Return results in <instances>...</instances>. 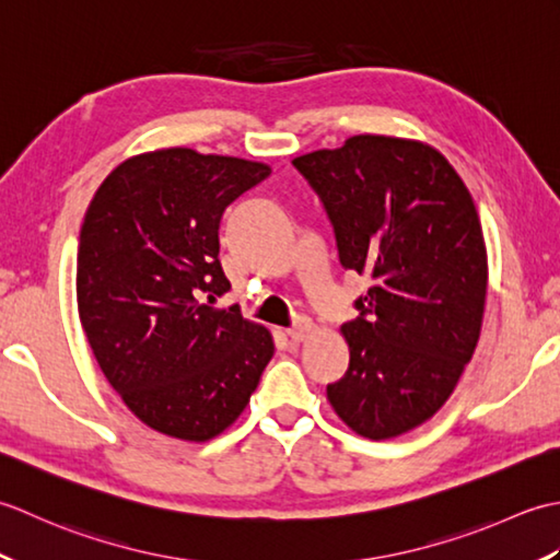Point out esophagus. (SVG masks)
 I'll list each match as a JSON object with an SVG mask.
<instances>
[{
	"label": "esophagus",
	"instance_id": "esophagus-1",
	"mask_svg": "<svg viewBox=\"0 0 560 560\" xmlns=\"http://www.w3.org/2000/svg\"><path fill=\"white\" fill-rule=\"evenodd\" d=\"M311 331H313V323H311V319L301 317L299 323H295L293 327L287 329V337H289L291 341H303L307 335H311Z\"/></svg>",
	"mask_w": 560,
	"mask_h": 560
}]
</instances>
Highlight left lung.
<instances>
[{
    "mask_svg": "<svg viewBox=\"0 0 560 560\" xmlns=\"http://www.w3.org/2000/svg\"><path fill=\"white\" fill-rule=\"evenodd\" d=\"M293 165L323 199L341 267L371 279L341 325L349 371L327 399L359 435L397 438L443 407L477 349L489 287L477 207L421 141L359 135Z\"/></svg>",
    "mask_w": 560,
    "mask_h": 560,
    "instance_id": "1",
    "label": "left lung"
}]
</instances>
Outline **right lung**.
Instances as JSON below:
<instances>
[{
    "label": "right lung",
    "instance_id": "1",
    "mask_svg": "<svg viewBox=\"0 0 560 560\" xmlns=\"http://www.w3.org/2000/svg\"><path fill=\"white\" fill-rule=\"evenodd\" d=\"M269 165L192 149L139 153L105 177L77 255L81 327L103 375L163 435L217 438L247 407L273 355L269 329L237 307L219 261L225 207Z\"/></svg>",
    "mask_w": 560,
    "mask_h": 560
}]
</instances>
